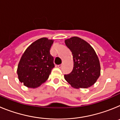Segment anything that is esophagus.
<instances>
[{"instance_id": "34e87169", "label": "esophagus", "mask_w": 120, "mask_h": 120, "mask_svg": "<svg viewBox=\"0 0 120 120\" xmlns=\"http://www.w3.org/2000/svg\"><path fill=\"white\" fill-rule=\"evenodd\" d=\"M58 67L59 68H61V67H62V64H59V65H58Z\"/></svg>"}]
</instances>
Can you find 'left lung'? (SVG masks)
Instances as JSON below:
<instances>
[{
  "label": "left lung",
  "mask_w": 120,
  "mask_h": 120,
  "mask_svg": "<svg viewBox=\"0 0 120 120\" xmlns=\"http://www.w3.org/2000/svg\"><path fill=\"white\" fill-rule=\"evenodd\" d=\"M73 55V69L64 75L65 79L74 88H86L95 83L100 75L98 56L85 41L74 37L65 41Z\"/></svg>",
  "instance_id": "left-lung-1"
}]
</instances>
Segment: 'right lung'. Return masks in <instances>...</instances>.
Here are the masks:
<instances>
[{
	"label": "right lung",
	"mask_w": 120,
	"mask_h": 120,
	"mask_svg": "<svg viewBox=\"0 0 120 120\" xmlns=\"http://www.w3.org/2000/svg\"><path fill=\"white\" fill-rule=\"evenodd\" d=\"M53 41L42 38L30 44L19 62L17 75L19 80L29 88H37L49 78L55 67L50 50Z\"/></svg>",
	"instance_id": "1"
}]
</instances>
